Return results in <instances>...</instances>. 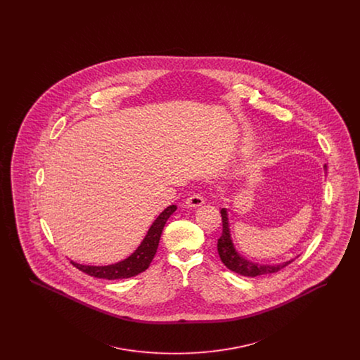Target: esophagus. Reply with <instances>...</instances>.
I'll use <instances>...</instances> for the list:
<instances>
[{
  "mask_svg": "<svg viewBox=\"0 0 360 360\" xmlns=\"http://www.w3.org/2000/svg\"><path fill=\"white\" fill-rule=\"evenodd\" d=\"M204 204H205V200L200 194H191V195H188V200H186V205L188 207H198V206L204 205Z\"/></svg>",
  "mask_w": 360,
  "mask_h": 360,
  "instance_id": "esophagus-1",
  "label": "esophagus"
}]
</instances>
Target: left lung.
I'll return each mask as SVG.
<instances>
[{
  "label": "left lung",
  "mask_w": 360,
  "mask_h": 360,
  "mask_svg": "<svg viewBox=\"0 0 360 360\" xmlns=\"http://www.w3.org/2000/svg\"><path fill=\"white\" fill-rule=\"evenodd\" d=\"M324 169L326 170V165L324 166ZM220 213H221V220H223V233L217 241V251H219L221 262L233 273H238L243 276H252V278L259 276V275L273 274V273L282 270L283 267H286L294 260V259H290L288 262L278 263V264H259V263H254V262L241 257L238 252V250L235 248L233 241L231 238L226 209L223 207Z\"/></svg>",
  "instance_id": "1"
}]
</instances>
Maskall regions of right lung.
<instances>
[{
  "label": "right lung",
  "mask_w": 360,
  "mask_h": 360,
  "mask_svg": "<svg viewBox=\"0 0 360 360\" xmlns=\"http://www.w3.org/2000/svg\"><path fill=\"white\" fill-rule=\"evenodd\" d=\"M175 210H176V206H167L150 226L146 238L140 243L136 251L127 259L117 262L115 264H108V266H86V264H79L75 262H71V263L78 270H81L82 273H86L90 276L110 279V281L131 278V276H135V275L146 271L156 254L163 226Z\"/></svg>",
  "instance_id": "obj_1"
}]
</instances>
